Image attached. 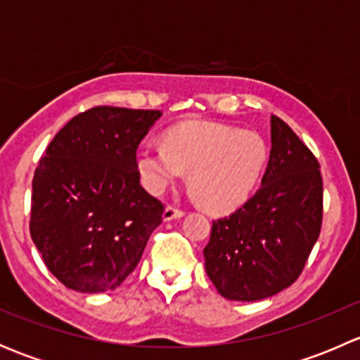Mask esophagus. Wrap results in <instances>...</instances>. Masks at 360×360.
I'll return each mask as SVG.
<instances>
[{
    "mask_svg": "<svg viewBox=\"0 0 360 360\" xmlns=\"http://www.w3.org/2000/svg\"><path fill=\"white\" fill-rule=\"evenodd\" d=\"M181 216H184V210L179 209V207L167 205L165 210H163V219H165V221L177 219V217H181Z\"/></svg>",
    "mask_w": 360,
    "mask_h": 360,
    "instance_id": "1",
    "label": "esophagus"
}]
</instances>
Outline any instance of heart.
<instances>
[{"instance_id":"obj_1","label":"heart","mask_w":360,"mask_h":360,"mask_svg":"<svg viewBox=\"0 0 360 360\" xmlns=\"http://www.w3.org/2000/svg\"><path fill=\"white\" fill-rule=\"evenodd\" d=\"M266 158L261 136L207 122L172 127L165 144H143L136 155L141 179L151 193H163L190 170V186L210 210L240 205L263 174Z\"/></svg>"}]
</instances>
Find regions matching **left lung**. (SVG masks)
<instances>
[{"label": "left lung", "instance_id": "left-lung-1", "mask_svg": "<svg viewBox=\"0 0 360 360\" xmlns=\"http://www.w3.org/2000/svg\"><path fill=\"white\" fill-rule=\"evenodd\" d=\"M321 165L278 116L261 188L240 209L212 221L205 271L226 300L257 301L294 284L322 226Z\"/></svg>", "mask_w": 360, "mask_h": 360}]
</instances>
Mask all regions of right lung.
Listing matches in <instances>:
<instances>
[{
	"label": "right lung",
	"mask_w": 360,
	"mask_h": 360,
	"mask_svg": "<svg viewBox=\"0 0 360 360\" xmlns=\"http://www.w3.org/2000/svg\"><path fill=\"white\" fill-rule=\"evenodd\" d=\"M158 110L96 106L57 132L32 177L29 231L72 291L106 292L134 271L163 203L139 179L137 148Z\"/></svg>",
	"instance_id": "right-lung-1"
}]
</instances>
